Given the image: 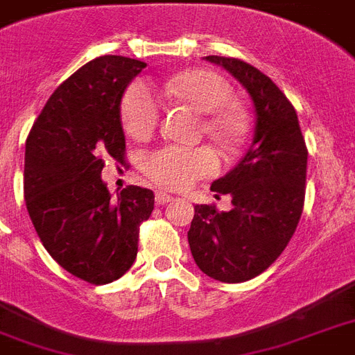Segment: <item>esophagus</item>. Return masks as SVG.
<instances>
[{
    "label": "esophagus",
    "mask_w": 355,
    "mask_h": 355,
    "mask_svg": "<svg viewBox=\"0 0 355 355\" xmlns=\"http://www.w3.org/2000/svg\"><path fill=\"white\" fill-rule=\"evenodd\" d=\"M173 197L169 193H166V191H156L155 193V202L158 206H164L167 205V202H171Z\"/></svg>",
    "instance_id": "esophagus-1"
}]
</instances>
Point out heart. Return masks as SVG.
<instances>
[{
	"label": "heart",
	"mask_w": 355,
	"mask_h": 355,
	"mask_svg": "<svg viewBox=\"0 0 355 355\" xmlns=\"http://www.w3.org/2000/svg\"><path fill=\"white\" fill-rule=\"evenodd\" d=\"M173 97L206 114L205 128L225 147H234L245 134V119L234 107L232 86L210 69H191L173 77L167 85ZM123 127L132 138H147L160 119V101L145 80L128 86L121 103ZM217 171V156L211 149L164 147L145 158V173L153 182L167 189H184L195 180Z\"/></svg>",
	"instance_id": "1"
}]
</instances>
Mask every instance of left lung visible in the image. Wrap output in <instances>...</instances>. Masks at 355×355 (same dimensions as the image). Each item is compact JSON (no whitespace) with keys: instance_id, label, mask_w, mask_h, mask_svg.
Wrapping results in <instances>:
<instances>
[{"instance_id":"obj_1","label":"left lung","mask_w":355,"mask_h":355,"mask_svg":"<svg viewBox=\"0 0 355 355\" xmlns=\"http://www.w3.org/2000/svg\"><path fill=\"white\" fill-rule=\"evenodd\" d=\"M205 58L227 69L247 90L254 107V136L236 167L211 184V191L232 197V208L195 206L188 241L205 275L237 284L275 263L297 230L308 149L295 108L267 75L237 58Z\"/></svg>"}]
</instances>
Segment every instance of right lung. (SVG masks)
<instances>
[{"mask_svg":"<svg viewBox=\"0 0 355 355\" xmlns=\"http://www.w3.org/2000/svg\"><path fill=\"white\" fill-rule=\"evenodd\" d=\"M145 62L105 55L53 92L25 144L24 195L42 245L62 269L96 286L121 278L138 254L139 225L155 208L150 189L114 199L103 156L121 162V99Z\"/></svg>","mask_w":355,"mask_h":355,"instance_id":"1","label":"right lung"}]
</instances>
